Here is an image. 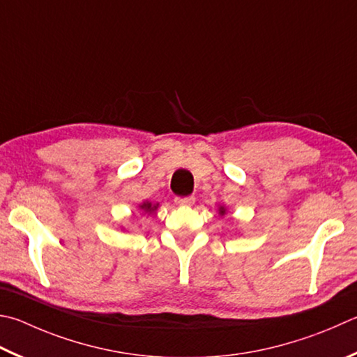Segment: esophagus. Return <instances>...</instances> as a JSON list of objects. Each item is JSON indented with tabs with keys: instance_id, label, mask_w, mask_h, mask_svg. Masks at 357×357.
I'll return each mask as SVG.
<instances>
[{
	"instance_id": "obj_1",
	"label": "esophagus",
	"mask_w": 357,
	"mask_h": 357,
	"mask_svg": "<svg viewBox=\"0 0 357 357\" xmlns=\"http://www.w3.org/2000/svg\"><path fill=\"white\" fill-rule=\"evenodd\" d=\"M174 203L178 206H192L195 203V197H176L174 198Z\"/></svg>"
}]
</instances>
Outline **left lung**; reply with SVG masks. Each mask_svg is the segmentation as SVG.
<instances>
[{
    "label": "left lung",
    "instance_id": "1",
    "mask_svg": "<svg viewBox=\"0 0 357 357\" xmlns=\"http://www.w3.org/2000/svg\"><path fill=\"white\" fill-rule=\"evenodd\" d=\"M220 213H225V209L222 207V209H220Z\"/></svg>",
    "mask_w": 357,
    "mask_h": 357
}]
</instances>
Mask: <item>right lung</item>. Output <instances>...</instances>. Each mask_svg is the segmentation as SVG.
Returning a JSON list of instances; mask_svg holds the SVG:
<instances>
[{
    "mask_svg": "<svg viewBox=\"0 0 357 357\" xmlns=\"http://www.w3.org/2000/svg\"><path fill=\"white\" fill-rule=\"evenodd\" d=\"M140 207H142V209H144L145 212H151V211H154V209H156V207H158V206H151L150 203H145V204H142Z\"/></svg>",
    "mask_w": 357,
    "mask_h": 357,
    "instance_id": "obj_1",
    "label": "right lung"
}]
</instances>
